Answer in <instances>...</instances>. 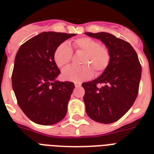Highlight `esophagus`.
Here are the masks:
<instances>
[{"instance_id":"1","label":"esophagus","mask_w":154,"mask_h":154,"mask_svg":"<svg viewBox=\"0 0 154 154\" xmlns=\"http://www.w3.org/2000/svg\"><path fill=\"white\" fill-rule=\"evenodd\" d=\"M75 88L80 87L81 86V83H79V82H75Z\"/></svg>"}]
</instances>
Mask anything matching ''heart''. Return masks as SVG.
<instances>
[{"label": "heart", "instance_id": "b5f03b06", "mask_svg": "<svg viewBox=\"0 0 154 154\" xmlns=\"http://www.w3.org/2000/svg\"><path fill=\"white\" fill-rule=\"evenodd\" d=\"M76 51L85 52L82 59V66L69 65L62 70L64 79L75 82L89 80L94 75V71L100 74L108 68L111 62V53L107 46L89 37L76 38L73 42ZM72 50L68 42H63L56 48L54 52V61L58 67L62 68L70 62Z\"/></svg>", "mask_w": 154, "mask_h": 154}]
</instances>
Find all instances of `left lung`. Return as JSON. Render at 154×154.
Instances as JSON below:
<instances>
[{"label":"left lung","instance_id":"1","mask_svg":"<svg viewBox=\"0 0 154 154\" xmlns=\"http://www.w3.org/2000/svg\"><path fill=\"white\" fill-rule=\"evenodd\" d=\"M100 39L109 49L111 62L96 79L84 82L87 115L94 121L112 123L127 112L139 92L142 68L136 51L126 41L106 32L85 33ZM98 84H103L100 88Z\"/></svg>","mask_w":154,"mask_h":154}]
</instances>
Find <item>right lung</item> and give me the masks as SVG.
Here are the masks:
<instances>
[{
    "label": "right lung",
    "mask_w": 154,
    "mask_h": 154,
    "mask_svg": "<svg viewBox=\"0 0 154 154\" xmlns=\"http://www.w3.org/2000/svg\"><path fill=\"white\" fill-rule=\"evenodd\" d=\"M75 34L42 32L20 47L11 80L17 104L35 123L48 126L60 122L75 85L55 79L60 71L54 61L56 48Z\"/></svg>",
    "instance_id": "right-lung-1"
}]
</instances>
